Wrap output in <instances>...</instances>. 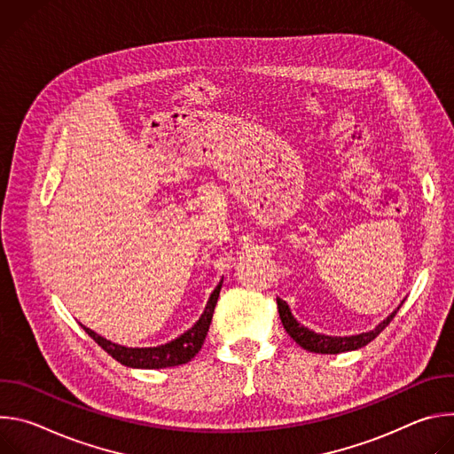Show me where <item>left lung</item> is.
<instances>
[{
	"label": "left lung",
	"instance_id": "obj_1",
	"mask_svg": "<svg viewBox=\"0 0 454 454\" xmlns=\"http://www.w3.org/2000/svg\"><path fill=\"white\" fill-rule=\"evenodd\" d=\"M278 303V312H280V319H282V325L286 329V333L293 338V341H296L301 348L314 352V354H340V352H348V350H357L364 345H368L370 341H373L387 325H390V321L394 319V316L397 314V310L401 309V305L387 316L386 319H382L379 325L370 331V333H363L357 336H345V338H333V336H321L316 334L309 329H305L303 325L293 317L287 303L284 300H277Z\"/></svg>",
	"mask_w": 454,
	"mask_h": 454
}]
</instances>
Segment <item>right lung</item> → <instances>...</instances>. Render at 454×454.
<instances>
[{"label": "right lung", "mask_w": 454, "mask_h": 454, "mask_svg": "<svg viewBox=\"0 0 454 454\" xmlns=\"http://www.w3.org/2000/svg\"><path fill=\"white\" fill-rule=\"evenodd\" d=\"M221 287H223V280L217 284V287L210 294L205 312L201 314V317L196 323H193L192 329H188L184 334H181L174 341L160 345V347L127 348V347H120V345H114V343L104 340L102 336L95 334L91 329L84 327V331L88 333L90 338L95 340V343H98V347H102L120 364L131 366V368H167V366L184 364L201 350V347L205 343Z\"/></svg>", "instance_id": "right-lung-1"}]
</instances>
